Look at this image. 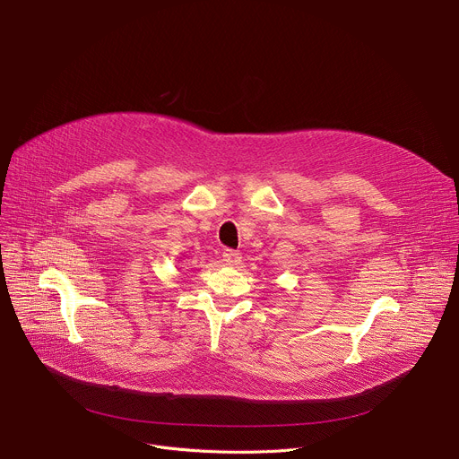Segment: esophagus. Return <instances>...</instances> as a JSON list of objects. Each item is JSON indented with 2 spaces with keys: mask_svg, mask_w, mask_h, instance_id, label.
<instances>
[{
  "mask_svg": "<svg viewBox=\"0 0 459 459\" xmlns=\"http://www.w3.org/2000/svg\"><path fill=\"white\" fill-rule=\"evenodd\" d=\"M223 262L227 264V266H238V264H242V255H239L238 251H232V249H225Z\"/></svg>",
  "mask_w": 459,
  "mask_h": 459,
  "instance_id": "esophagus-1",
  "label": "esophagus"
}]
</instances>
